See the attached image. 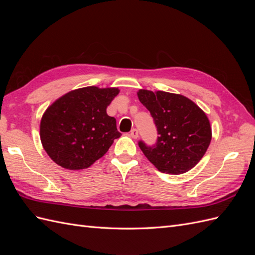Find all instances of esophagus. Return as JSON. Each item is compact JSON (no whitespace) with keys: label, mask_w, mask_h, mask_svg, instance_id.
Listing matches in <instances>:
<instances>
[{"label":"esophagus","mask_w":255,"mask_h":255,"mask_svg":"<svg viewBox=\"0 0 255 255\" xmlns=\"http://www.w3.org/2000/svg\"><path fill=\"white\" fill-rule=\"evenodd\" d=\"M129 135H130V137H132V138H134V139H136V138L138 137V130H137L136 128H133L132 130H130V133H129Z\"/></svg>","instance_id":"obj_1"}]
</instances>
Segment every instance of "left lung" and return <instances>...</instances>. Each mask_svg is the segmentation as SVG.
<instances>
[{"label": "left lung", "mask_w": 255, "mask_h": 255, "mask_svg": "<svg viewBox=\"0 0 255 255\" xmlns=\"http://www.w3.org/2000/svg\"><path fill=\"white\" fill-rule=\"evenodd\" d=\"M137 96L150 112L159 135L152 146L138 142L145 157L160 172L189 171L211 143L212 128L205 113L182 95L140 89Z\"/></svg>", "instance_id": "8db88e82"}]
</instances>
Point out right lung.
Segmentation results:
<instances>
[{"mask_svg": "<svg viewBox=\"0 0 255 255\" xmlns=\"http://www.w3.org/2000/svg\"><path fill=\"white\" fill-rule=\"evenodd\" d=\"M118 88L89 86L57 99L40 121V139L53 161L69 170L90 167L121 136L106 113Z\"/></svg>", "mask_w": 255, "mask_h": 255, "instance_id": "1", "label": "right lung"}]
</instances>
